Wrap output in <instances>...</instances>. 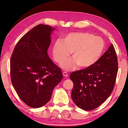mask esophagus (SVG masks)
Returning <instances> with one entry per match:
<instances>
[{"label": "esophagus", "mask_w": 128, "mask_h": 128, "mask_svg": "<svg viewBox=\"0 0 128 128\" xmlns=\"http://www.w3.org/2000/svg\"><path fill=\"white\" fill-rule=\"evenodd\" d=\"M62 75H63L64 76H65V77H68V73L66 72H62Z\"/></svg>", "instance_id": "1"}]
</instances>
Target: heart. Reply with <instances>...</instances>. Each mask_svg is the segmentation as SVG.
Here are the masks:
<instances>
[{
  "label": "heart",
  "mask_w": 128,
  "mask_h": 128,
  "mask_svg": "<svg viewBox=\"0 0 128 128\" xmlns=\"http://www.w3.org/2000/svg\"><path fill=\"white\" fill-rule=\"evenodd\" d=\"M105 49V42L101 37L88 32H71L62 40H58L52 46L54 60L61 64L72 52V60L62 65L66 70H72L78 66L86 69L94 66L101 58Z\"/></svg>",
  "instance_id": "b5f03b06"
}]
</instances>
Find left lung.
<instances>
[{"instance_id":"8db88e82","label":"left lung","mask_w":128,"mask_h":128,"mask_svg":"<svg viewBox=\"0 0 128 128\" xmlns=\"http://www.w3.org/2000/svg\"><path fill=\"white\" fill-rule=\"evenodd\" d=\"M118 66L115 49L111 44L94 66L72 72L70 78L74 84L72 98L75 104L85 110L102 104L113 91Z\"/></svg>"}]
</instances>
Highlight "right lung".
<instances>
[{
    "instance_id": "1",
    "label": "right lung",
    "mask_w": 128,
    "mask_h": 128,
    "mask_svg": "<svg viewBox=\"0 0 128 128\" xmlns=\"http://www.w3.org/2000/svg\"><path fill=\"white\" fill-rule=\"evenodd\" d=\"M54 30L42 24L35 26L18 40L11 56L12 85L20 99L32 108L48 103L62 78L61 69L47 54Z\"/></svg>"
}]
</instances>
